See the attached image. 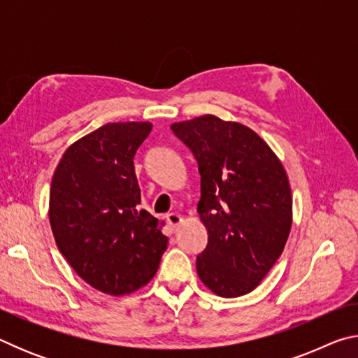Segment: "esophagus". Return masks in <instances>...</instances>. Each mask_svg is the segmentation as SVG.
Here are the masks:
<instances>
[{
  "mask_svg": "<svg viewBox=\"0 0 358 358\" xmlns=\"http://www.w3.org/2000/svg\"><path fill=\"white\" fill-rule=\"evenodd\" d=\"M166 222L169 224V227L172 230H177L181 222H183V217H181L178 213H169L166 216Z\"/></svg>",
  "mask_w": 358,
  "mask_h": 358,
  "instance_id": "34e87169",
  "label": "esophagus"
}]
</instances>
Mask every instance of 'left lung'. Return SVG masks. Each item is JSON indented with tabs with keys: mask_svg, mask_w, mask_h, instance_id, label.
<instances>
[{
	"mask_svg": "<svg viewBox=\"0 0 358 358\" xmlns=\"http://www.w3.org/2000/svg\"><path fill=\"white\" fill-rule=\"evenodd\" d=\"M171 129L197 161V211L208 243L197 275L216 295L234 299L259 286L286 245L292 196L286 171L256 132L215 115Z\"/></svg>",
	"mask_w": 358,
	"mask_h": 358,
	"instance_id": "obj_1",
	"label": "left lung"
}]
</instances>
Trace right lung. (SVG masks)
Here are the masks:
<instances>
[{"label": "right lung", "instance_id": "add662e5", "mask_svg": "<svg viewBox=\"0 0 358 358\" xmlns=\"http://www.w3.org/2000/svg\"><path fill=\"white\" fill-rule=\"evenodd\" d=\"M151 123H108L66 150L50 186V226L76 273L110 295L155 276L169 238L141 210L134 156Z\"/></svg>", "mask_w": 358, "mask_h": 358}]
</instances>
